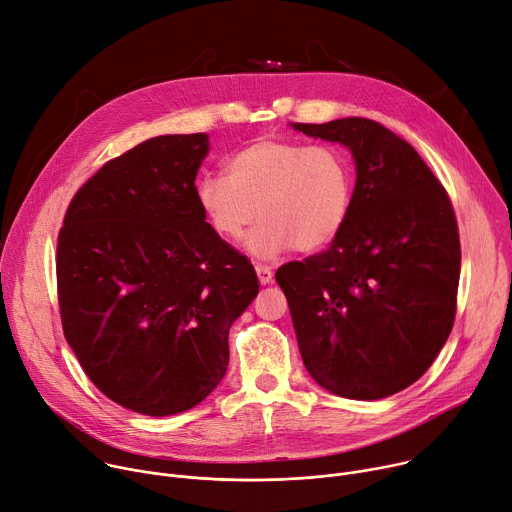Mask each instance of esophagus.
Masks as SVG:
<instances>
[{"label": "esophagus", "instance_id": "obj_1", "mask_svg": "<svg viewBox=\"0 0 512 512\" xmlns=\"http://www.w3.org/2000/svg\"><path fill=\"white\" fill-rule=\"evenodd\" d=\"M255 271H257V277H259L261 286L271 284V280H273V271H271V267H269V265H255Z\"/></svg>", "mask_w": 512, "mask_h": 512}]
</instances>
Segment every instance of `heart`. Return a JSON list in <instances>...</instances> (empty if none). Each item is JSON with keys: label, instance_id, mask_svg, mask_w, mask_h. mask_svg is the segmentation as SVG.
<instances>
[{"label": "heart", "instance_id": "b5f03b06", "mask_svg": "<svg viewBox=\"0 0 512 512\" xmlns=\"http://www.w3.org/2000/svg\"><path fill=\"white\" fill-rule=\"evenodd\" d=\"M194 196L214 235L239 241L255 216L247 247L269 259L312 253L337 239L353 202V167L333 145L261 136L228 159L226 177L204 175Z\"/></svg>", "mask_w": 512, "mask_h": 512}]
</instances>
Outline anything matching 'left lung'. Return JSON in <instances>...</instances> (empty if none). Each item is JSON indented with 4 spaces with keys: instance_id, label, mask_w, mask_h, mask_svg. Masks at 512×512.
<instances>
[{
    "instance_id": "1",
    "label": "left lung",
    "mask_w": 512,
    "mask_h": 512,
    "mask_svg": "<svg viewBox=\"0 0 512 512\" xmlns=\"http://www.w3.org/2000/svg\"><path fill=\"white\" fill-rule=\"evenodd\" d=\"M292 126L345 145L357 167L333 245L275 271L304 365L337 396H392L425 374L453 327L461 249L451 200L418 153L380 122Z\"/></svg>"
}]
</instances>
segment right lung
<instances>
[{
  "instance_id": "add662e5",
  "label": "right lung",
  "mask_w": 512,
  "mask_h": 512,
  "mask_svg": "<svg viewBox=\"0 0 512 512\" xmlns=\"http://www.w3.org/2000/svg\"><path fill=\"white\" fill-rule=\"evenodd\" d=\"M208 136L165 134L108 161L73 196L57 239L63 333L116 404L169 416L224 378L228 331L259 292L214 235L194 188Z\"/></svg>"
}]
</instances>
